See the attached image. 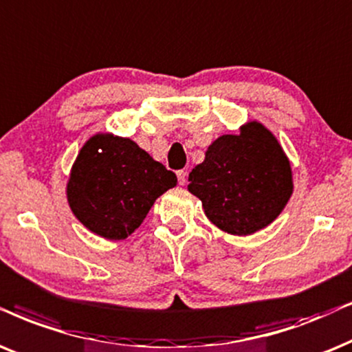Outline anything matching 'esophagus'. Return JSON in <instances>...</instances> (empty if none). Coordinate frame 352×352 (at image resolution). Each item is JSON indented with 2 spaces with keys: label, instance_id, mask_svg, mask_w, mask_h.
<instances>
[{
  "label": "esophagus",
  "instance_id": "1",
  "mask_svg": "<svg viewBox=\"0 0 352 352\" xmlns=\"http://www.w3.org/2000/svg\"><path fill=\"white\" fill-rule=\"evenodd\" d=\"M177 175V182H179L181 186H184L186 184V176H187V171H184V170H179L176 173Z\"/></svg>",
  "mask_w": 352,
  "mask_h": 352
}]
</instances>
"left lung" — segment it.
Returning a JSON list of instances; mask_svg holds the SVG:
<instances>
[{
	"mask_svg": "<svg viewBox=\"0 0 352 352\" xmlns=\"http://www.w3.org/2000/svg\"><path fill=\"white\" fill-rule=\"evenodd\" d=\"M189 192L223 231L245 236L280 215L293 192L291 166L278 140L258 122L221 135L189 173Z\"/></svg>",
	"mask_w": 352,
	"mask_h": 352,
	"instance_id": "left-lung-1",
	"label": "left lung"
}]
</instances>
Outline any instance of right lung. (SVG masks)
Returning <instances> with one entry per match:
<instances>
[{"instance_id":"1","label":"right lung","mask_w":352,"mask_h":352,"mask_svg":"<svg viewBox=\"0 0 352 352\" xmlns=\"http://www.w3.org/2000/svg\"><path fill=\"white\" fill-rule=\"evenodd\" d=\"M177 177L129 139L95 135L72 168L67 200L79 221L107 239H126Z\"/></svg>"}]
</instances>
